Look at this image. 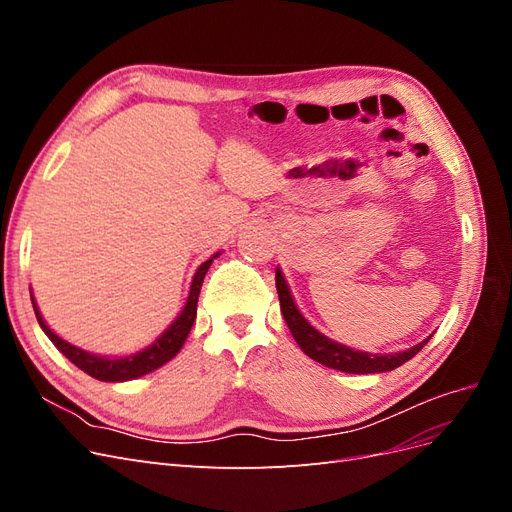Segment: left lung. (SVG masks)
<instances>
[{
  "mask_svg": "<svg viewBox=\"0 0 512 512\" xmlns=\"http://www.w3.org/2000/svg\"><path fill=\"white\" fill-rule=\"evenodd\" d=\"M275 286H277V294H280V307H282L284 320L294 337V342L299 344V348L309 356V359L318 361L324 367L346 371V374H380V371H391L410 361L412 356L416 352H421V348L431 339L429 335L425 342L416 344L404 352H393V354H369L361 350H352L344 344L333 342V339H329L327 335H322L303 318L297 305H294L290 288L280 269H275Z\"/></svg>",
  "mask_w": 512,
  "mask_h": 512,
  "instance_id": "1",
  "label": "left lung"
}]
</instances>
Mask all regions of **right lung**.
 I'll return each mask as SVG.
<instances>
[{"label":"right lung","instance_id":"add662e5","mask_svg":"<svg viewBox=\"0 0 512 512\" xmlns=\"http://www.w3.org/2000/svg\"><path fill=\"white\" fill-rule=\"evenodd\" d=\"M213 258H218V254L211 256L209 260H205L203 265L198 267V271L194 273L188 301H185L181 314L175 318V322L170 324V327L151 346H147L145 350L136 352V354H130V356H119V359H113V356H98L94 352L76 348V346L68 344L66 339H61L59 335H55L49 329V324L42 320L38 307H36V301L32 297L34 312H36V318L40 322L42 331L55 344V348L61 354H64L68 361H72L76 367L83 369L85 374H89L91 378L102 380V382H126V380L141 378L145 374H151L153 369H158L164 363H168L181 350V346L185 344V339H188V333H190L192 324L196 320V303H198L200 286H203V280H205V275L211 267Z\"/></svg>","mask_w":512,"mask_h":512}]
</instances>
